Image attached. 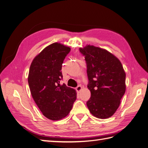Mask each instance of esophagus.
<instances>
[{"mask_svg":"<svg viewBox=\"0 0 148 148\" xmlns=\"http://www.w3.org/2000/svg\"><path fill=\"white\" fill-rule=\"evenodd\" d=\"M82 86L81 85H79V86H78L77 88H76V90H77V92H79L82 90Z\"/></svg>","mask_w":148,"mask_h":148,"instance_id":"obj_1","label":"esophagus"}]
</instances>
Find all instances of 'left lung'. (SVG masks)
<instances>
[{
  "mask_svg": "<svg viewBox=\"0 0 148 148\" xmlns=\"http://www.w3.org/2000/svg\"><path fill=\"white\" fill-rule=\"evenodd\" d=\"M85 57L91 97L88 108L95 117L105 119L119 108L125 92L126 74L117 57L106 49L91 45L79 48Z\"/></svg>",
  "mask_w": 148,
  "mask_h": 148,
  "instance_id": "1",
  "label": "left lung"
}]
</instances>
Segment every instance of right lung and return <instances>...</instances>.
<instances>
[{
  "mask_svg": "<svg viewBox=\"0 0 148 148\" xmlns=\"http://www.w3.org/2000/svg\"><path fill=\"white\" fill-rule=\"evenodd\" d=\"M70 48L54 42L44 48L31 62L28 81L31 96L42 114L59 120L68 115L77 99L74 89L60 84L62 65Z\"/></svg>",
  "mask_w": 148,
  "mask_h": 148,
  "instance_id": "1",
  "label": "right lung"
}]
</instances>
